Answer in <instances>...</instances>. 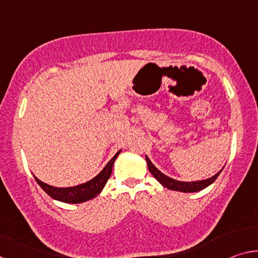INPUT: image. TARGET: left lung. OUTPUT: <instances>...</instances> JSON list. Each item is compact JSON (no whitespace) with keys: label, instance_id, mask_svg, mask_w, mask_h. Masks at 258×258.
Returning <instances> with one entry per match:
<instances>
[{"label":"left lung","instance_id":"1","mask_svg":"<svg viewBox=\"0 0 258 258\" xmlns=\"http://www.w3.org/2000/svg\"><path fill=\"white\" fill-rule=\"evenodd\" d=\"M146 160L148 164V168H149L150 173L154 175V177L158 181L161 185L167 187L169 190H174V191H180V192H197L205 189L208 185H211L212 183L216 180L217 176L220 175L222 172V168L220 172L216 173L215 175L206 178V180H202V181H194V182H182V181H177L174 180V178H171L169 176H166L165 174L161 173L158 168H156V166L151 163L150 159L146 156Z\"/></svg>","mask_w":258,"mask_h":258}]
</instances>
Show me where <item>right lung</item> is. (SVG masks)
Wrapping results in <instances>:
<instances>
[{
	"mask_svg": "<svg viewBox=\"0 0 258 258\" xmlns=\"http://www.w3.org/2000/svg\"><path fill=\"white\" fill-rule=\"evenodd\" d=\"M119 154H120V150L117 152V154L113 156L110 160H109V163L104 166V168L98 174L97 176L93 177L92 180H90L89 182L83 183V184H80V185L69 186V187H56L42 182L35 175L34 177L38 183V185H40L51 198L59 200V202H62V203H67V204L84 203V202H87V200L97 197L100 192L102 191V189L108 181V178L111 175L113 163H115V160Z\"/></svg>",
	"mask_w": 258,
	"mask_h": 258,
	"instance_id": "add662e5",
	"label": "right lung"
}]
</instances>
